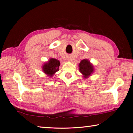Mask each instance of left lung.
<instances>
[{
  "instance_id": "obj_1",
  "label": "left lung",
  "mask_w": 133,
  "mask_h": 133,
  "mask_svg": "<svg viewBox=\"0 0 133 133\" xmlns=\"http://www.w3.org/2000/svg\"><path fill=\"white\" fill-rule=\"evenodd\" d=\"M79 70L82 73L84 78H86L94 72V67L87 59L82 60L79 63Z\"/></svg>"
}]
</instances>
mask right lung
Returning a JSON list of instances; mask_svg holds the SVG:
<instances>
[{
  "instance_id": "obj_1",
  "label": "right lung",
  "mask_w": 133,
  "mask_h": 133,
  "mask_svg": "<svg viewBox=\"0 0 133 133\" xmlns=\"http://www.w3.org/2000/svg\"><path fill=\"white\" fill-rule=\"evenodd\" d=\"M60 66V62L55 58H51L48 62L45 63L43 65L42 69L45 74L48 76H51L55 75L56 71L58 70V67Z\"/></svg>"
}]
</instances>
